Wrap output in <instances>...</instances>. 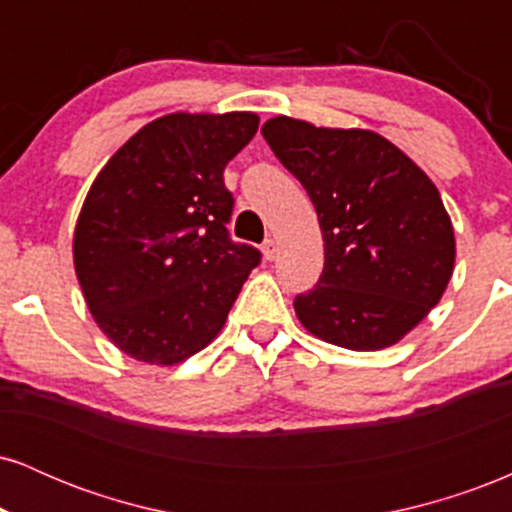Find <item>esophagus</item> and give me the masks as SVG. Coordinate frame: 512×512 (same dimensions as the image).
Masks as SVG:
<instances>
[{
    "label": "esophagus",
    "mask_w": 512,
    "mask_h": 512,
    "mask_svg": "<svg viewBox=\"0 0 512 512\" xmlns=\"http://www.w3.org/2000/svg\"><path fill=\"white\" fill-rule=\"evenodd\" d=\"M276 252H279V243H276L274 238L264 240V243H262V255H264V260L272 262L274 257H276Z\"/></svg>",
    "instance_id": "34e87169"
}]
</instances>
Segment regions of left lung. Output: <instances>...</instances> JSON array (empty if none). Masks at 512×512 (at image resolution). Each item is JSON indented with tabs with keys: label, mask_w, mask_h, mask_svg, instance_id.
<instances>
[{
	"label": "left lung",
	"mask_w": 512,
	"mask_h": 512,
	"mask_svg": "<svg viewBox=\"0 0 512 512\" xmlns=\"http://www.w3.org/2000/svg\"><path fill=\"white\" fill-rule=\"evenodd\" d=\"M274 156L313 199L325 267L293 308L308 332L351 351L392 346L443 296L455 236L431 178L368 129L264 122Z\"/></svg>",
	"instance_id": "left-lung-1"
}]
</instances>
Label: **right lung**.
<instances>
[{
    "label": "right lung",
    "instance_id": "right-lung-1",
    "mask_svg": "<svg viewBox=\"0 0 512 512\" xmlns=\"http://www.w3.org/2000/svg\"><path fill=\"white\" fill-rule=\"evenodd\" d=\"M255 113L158 117L93 180L74 267L93 320L137 361L173 366L219 334L262 252L228 233L223 168L255 137Z\"/></svg>",
    "mask_w": 512,
    "mask_h": 512
}]
</instances>
